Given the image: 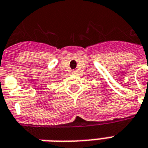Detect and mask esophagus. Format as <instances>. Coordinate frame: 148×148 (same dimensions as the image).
<instances>
[{
    "mask_svg": "<svg viewBox=\"0 0 148 148\" xmlns=\"http://www.w3.org/2000/svg\"><path fill=\"white\" fill-rule=\"evenodd\" d=\"M72 74H76V73H77V71H76V70H72Z\"/></svg>",
    "mask_w": 148,
    "mask_h": 148,
    "instance_id": "esophagus-1",
    "label": "esophagus"
}]
</instances>
